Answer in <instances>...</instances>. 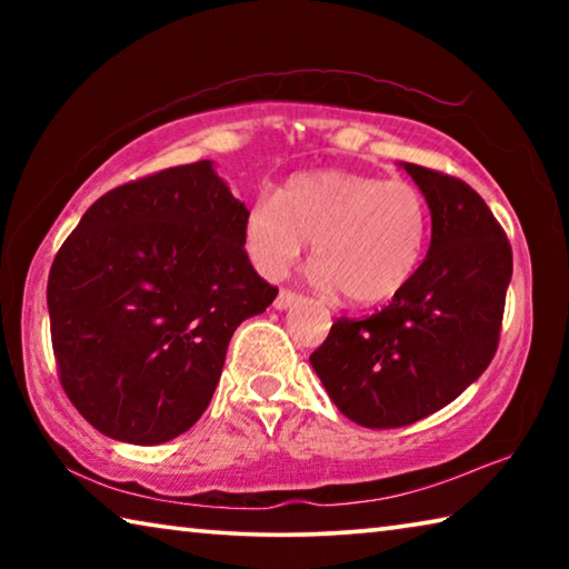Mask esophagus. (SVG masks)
Segmentation results:
<instances>
[{"label":"esophagus","mask_w":569,"mask_h":569,"mask_svg":"<svg viewBox=\"0 0 569 569\" xmlns=\"http://www.w3.org/2000/svg\"><path fill=\"white\" fill-rule=\"evenodd\" d=\"M298 301H301V296L293 293V291H288V288H281V293L276 296L273 306L278 308V311H286V308H291V306L298 303Z\"/></svg>","instance_id":"34e87169"}]
</instances>
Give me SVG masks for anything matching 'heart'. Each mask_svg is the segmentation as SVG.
Listing matches in <instances>:
<instances>
[{
	"label": "heart",
	"mask_w": 569,
	"mask_h": 569,
	"mask_svg": "<svg viewBox=\"0 0 569 569\" xmlns=\"http://www.w3.org/2000/svg\"><path fill=\"white\" fill-rule=\"evenodd\" d=\"M427 236L429 210L411 182L349 170L298 172L278 198H256L243 223L246 250L263 276H286L313 240L311 281L359 306L407 286Z\"/></svg>",
	"instance_id": "b5f03b06"
}]
</instances>
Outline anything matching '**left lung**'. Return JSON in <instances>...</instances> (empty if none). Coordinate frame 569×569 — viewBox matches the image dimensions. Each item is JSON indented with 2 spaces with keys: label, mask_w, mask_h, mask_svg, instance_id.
Instances as JSON below:
<instances>
[{
  "label": "left lung",
  "mask_w": 569,
  "mask_h": 569,
  "mask_svg": "<svg viewBox=\"0 0 569 569\" xmlns=\"http://www.w3.org/2000/svg\"><path fill=\"white\" fill-rule=\"evenodd\" d=\"M403 170L427 198L423 263L366 319H339L311 366L343 417L397 429L447 407L495 359L512 278V246L465 180L413 162Z\"/></svg>",
  "instance_id": "8db88e82"
}]
</instances>
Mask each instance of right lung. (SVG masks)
<instances>
[{
	"instance_id": "right-lung-1",
	"label": "right lung",
	"mask_w": 569,
	"mask_h": 569,
	"mask_svg": "<svg viewBox=\"0 0 569 569\" xmlns=\"http://www.w3.org/2000/svg\"><path fill=\"white\" fill-rule=\"evenodd\" d=\"M246 213L200 160L104 192L57 250V373L104 437L162 445L203 417L230 336L278 296L248 261Z\"/></svg>"
}]
</instances>
